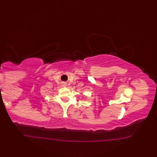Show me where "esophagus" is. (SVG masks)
<instances>
[{
	"label": "esophagus",
	"instance_id": "34e87169",
	"mask_svg": "<svg viewBox=\"0 0 157 157\" xmlns=\"http://www.w3.org/2000/svg\"><path fill=\"white\" fill-rule=\"evenodd\" d=\"M62 85H63V86H64V87H65V86H67V83H66V82H63V84H62Z\"/></svg>",
	"mask_w": 157,
	"mask_h": 157
}]
</instances>
